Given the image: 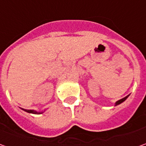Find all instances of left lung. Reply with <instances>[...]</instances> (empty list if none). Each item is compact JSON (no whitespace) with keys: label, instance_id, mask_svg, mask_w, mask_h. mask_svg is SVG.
<instances>
[{"label":"left lung","instance_id":"8db88e82","mask_svg":"<svg viewBox=\"0 0 146 146\" xmlns=\"http://www.w3.org/2000/svg\"><path fill=\"white\" fill-rule=\"evenodd\" d=\"M128 98V96H127V97H125V98H122V99H120V100H119L118 102H116V103H115V106H117V105H119V104H120L122 103V102H123L125 100H126L127 98Z\"/></svg>","mask_w":146,"mask_h":146}]
</instances>
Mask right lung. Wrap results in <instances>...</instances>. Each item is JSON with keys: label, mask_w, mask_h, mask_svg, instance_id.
<instances>
[{"label": "right lung", "mask_w": 146, "mask_h": 146, "mask_svg": "<svg viewBox=\"0 0 146 146\" xmlns=\"http://www.w3.org/2000/svg\"><path fill=\"white\" fill-rule=\"evenodd\" d=\"M23 110L27 111V112H28V113H32V114H41V113H43V112H36V110Z\"/></svg>", "instance_id": "obj_1"}]
</instances>
